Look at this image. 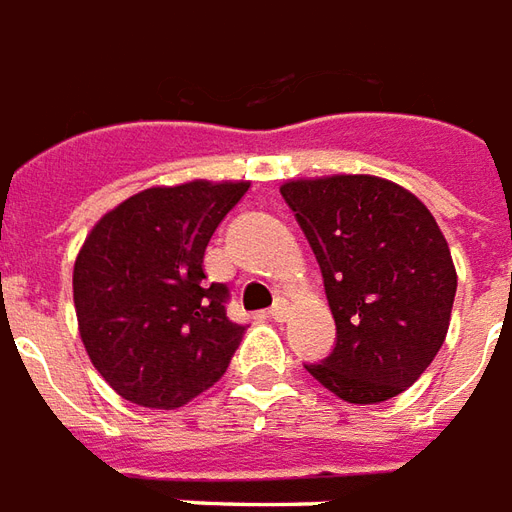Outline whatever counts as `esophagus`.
I'll use <instances>...</instances> for the list:
<instances>
[{
    "label": "esophagus",
    "mask_w": 512,
    "mask_h": 512,
    "mask_svg": "<svg viewBox=\"0 0 512 512\" xmlns=\"http://www.w3.org/2000/svg\"><path fill=\"white\" fill-rule=\"evenodd\" d=\"M286 313H289V308H286V302L278 300L270 308V319H275V322H283V319H286Z\"/></svg>",
    "instance_id": "esophagus-1"
}]
</instances>
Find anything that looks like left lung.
<instances>
[{"instance_id": "obj_1", "label": "left lung", "mask_w": 512, "mask_h": 512, "mask_svg": "<svg viewBox=\"0 0 512 512\" xmlns=\"http://www.w3.org/2000/svg\"><path fill=\"white\" fill-rule=\"evenodd\" d=\"M319 261L338 341L305 371L349 404L412 387L445 343L453 256L414 193L371 174L292 179L281 188Z\"/></svg>"}]
</instances>
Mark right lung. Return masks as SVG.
Wrapping results in <instances>:
<instances>
[{"label":"right lung","mask_w":512,"mask_h":512,"mask_svg":"<svg viewBox=\"0 0 512 512\" xmlns=\"http://www.w3.org/2000/svg\"><path fill=\"white\" fill-rule=\"evenodd\" d=\"M248 188L193 179L141 190L106 212L78 251V333L130 404L177 409L226 374L245 327L226 316V283H207L204 251Z\"/></svg>","instance_id":"add662e5"}]
</instances>
